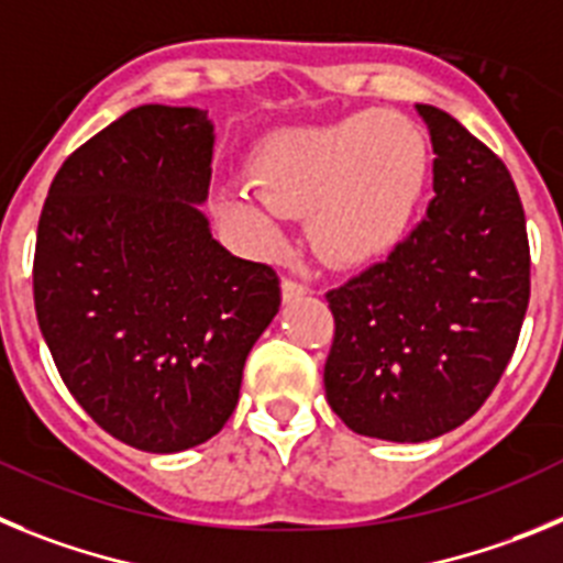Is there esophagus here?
<instances>
[{"label": "esophagus", "instance_id": "esophagus-1", "mask_svg": "<svg viewBox=\"0 0 563 563\" xmlns=\"http://www.w3.org/2000/svg\"><path fill=\"white\" fill-rule=\"evenodd\" d=\"M308 294V286L302 280H297V277H283V300L291 302V300H300V297H306Z\"/></svg>", "mask_w": 563, "mask_h": 563}]
</instances>
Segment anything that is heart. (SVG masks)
Instances as JSON below:
<instances>
[{"instance_id": "b5f03b06", "label": "heart", "mask_w": 563, "mask_h": 563, "mask_svg": "<svg viewBox=\"0 0 563 563\" xmlns=\"http://www.w3.org/2000/svg\"><path fill=\"white\" fill-rule=\"evenodd\" d=\"M427 174L418 125L398 114H356L272 134L252 156L255 187L227 196L224 212L266 250L280 244L286 216L311 212L317 250L358 266L401 244Z\"/></svg>"}]
</instances>
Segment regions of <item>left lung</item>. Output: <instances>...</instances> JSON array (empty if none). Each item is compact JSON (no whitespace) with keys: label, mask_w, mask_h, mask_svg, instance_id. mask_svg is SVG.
Returning a JSON list of instances; mask_svg holds the SVG:
<instances>
[{"label":"left lung","mask_w":563,"mask_h":563,"mask_svg":"<svg viewBox=\"0 0 563 563\" xmlns=\"http://www.w3.org/2000/svg\"><path fill=\"white\" fill-rule=\"evenodd\" d=\"M432 136L434 199L387 261L325 294V395L364 438L420 443L485 404L530 300L525 210L505 162L452 114L415 106Z\"/></svg>","instance_id":"1"}]
</instances>
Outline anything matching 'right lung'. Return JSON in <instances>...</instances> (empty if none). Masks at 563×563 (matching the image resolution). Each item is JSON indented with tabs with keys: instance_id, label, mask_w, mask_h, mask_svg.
<instances>
[{
	"instance_id": "right-lung-1",
	"label": "right lung",
	"mask_w": 563,
	"mask_h": 563,
	"mask_svg": "<svg viewBox=\"0 0 563 563\" xmlns=\"http://www.w3.org/2000/svg\"><path fill=\"white\" fill-rule=\"evenodd\" d=\"M210 162L207 111L136 106L64 159L38 219L44 342L86 415L140 452L219 434L280 311L277 272L230 255L199 212Z\"/></svg>"
}]
</instances>
